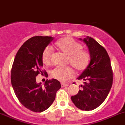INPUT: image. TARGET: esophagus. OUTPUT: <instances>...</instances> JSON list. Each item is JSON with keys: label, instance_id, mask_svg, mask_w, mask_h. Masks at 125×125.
Masks as SVG:
<instances>
[{"label": "esophagus", "instance_id": "esophagus-1", "mask_svg": "<svg viewBox=\"0 0 125 125\" xmlns=\"http://www.w3.org/2000/svg\"><path fill=\"white\" fill-rule=\"evenodd\" d=\"M61 85H62V87L63 88V87H65V86H69V84L67 83H61Z\"/></svg>", "mask_w": 125, "mask_h": 125}]
</instances>
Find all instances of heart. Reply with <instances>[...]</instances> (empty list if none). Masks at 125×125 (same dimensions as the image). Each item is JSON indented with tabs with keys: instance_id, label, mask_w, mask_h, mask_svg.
I'll return each mask as SVG.
<instances>
[{
	"instance_id": "heart-1",
	"label": "heart",
	"mask_w": 125,
	"mask_h": 125,
	"mask_svg": "<svg viewBox=\"0 0 125 125\" xmlns=\"http://www.w3.org/2000/svg\"><path fill=\"white\" fill-rule=\"evenodd\" d=\"M55 48L58 51L67 55L65 63L69 64L77 72H83L88 67L90 62V54L88 51L82 50L83 46L69 37H65L58 40L55 43ZM52 51L48 47L42 53V62L45 65L51 63ZM51 78L63 82L72 77L74 71L70 67H56L52 69L50 73Z\"/></svg>"
}]
</instances>
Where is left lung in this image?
Returning <instances> with one entry per match:
<instances>
[{
  "mask_svg": "<svg viewBox=\"0 0 125 125\" xmlns=\"http://www.w3.org/2000/svg\"><path fill=\"white\" fill-rule=\"evenodd\" d=\"M83 41L88 48L90 62L77 78L83 81L82 89L71 96V100L78 109L89 111L100 106L105 100L113 85V73L105 49L90 37Z\"/></svg>",
  "mask_w": 125,
  "mask_h": 125,
  "instance_id": "8db88e82",
  "label": "left lung"
}]
</instances>
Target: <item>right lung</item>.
Returning <instances> with one entry per match:
<instances>
[{"mask_svg":"<svg viewBox=\"0 0 125 125\" xmlns=\"http://www.w3.org/2000/svg\"><path fill=\"white\" fill-rule=\"evenodd\" d=\"M53 40V37L35 36L25 42L14 58L11 80L15 95L23 106L35 113L44 111L51 106L56 93L61 88L55 79L46 81L44 86L37 83L39 74L47 75L42 71V53Z\"/></svg>","mask_w":125,"mask_h":125,"instance_id":"1","label":"right lung"}]
</instances>
